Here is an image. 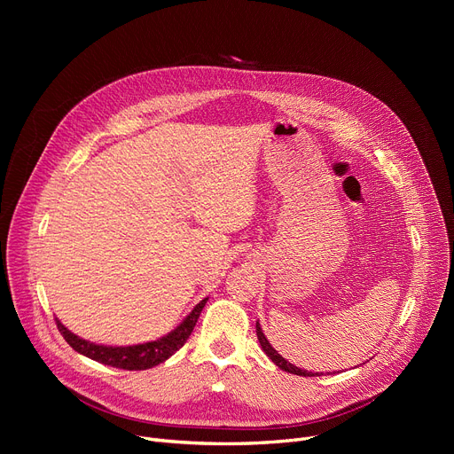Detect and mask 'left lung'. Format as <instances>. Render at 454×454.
<instances>
[{
  "mask_svg": "<svg viewBox=\"0 0 454 454\" xmlns=\"http://www.w3.org/2000/svg\"><path fill=\"white\" fill-rule=\"evenodd\" d=\"M255 333H257V340H259V344H261V348H263V351L267 353V356L269 359L278 366V368H281L283 372H289V373H294V375H301V377H315V375H322V373H313V372H307V370H301V368H298V366H294V364H291L289 361H285L283 356L270 346V342L267 340V337H265V333H263V329H261V325H259V322H255Z\"/></svg>",
  "mask_w": 454,
  "mask_h": 454,
  "instance_id": "obj_1",
  "label": "left lung"
}]
</instances>
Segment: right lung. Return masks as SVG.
<instances>
[{"mask_svg": "<svg viewBox=\"0 0 454 454\" xmlns=\"http://www.w3.org/2000/svg\"><path fill=\"white\" fill-rule=\"evenodd\" d=\"M206 301H207V298L199 301L193 311H191L180 322V325H176L171 333H167V335H163L158 340L145 342V344L103 346V344H95V342L77 337L75 333H71L59 318H57V327L62 333L64 340L71 348H74L77 353L88 356V359H91V361H98L101 364H108L112 368H119V370H149V368L158 366L163 361L169 359L173 353H176L185 344L191 333H193V327L202 313Z\"/></svg>", "mask_w": 454, "mask_h": 454, "instance_id": "1", "label": "right lung"}]
</instances>
